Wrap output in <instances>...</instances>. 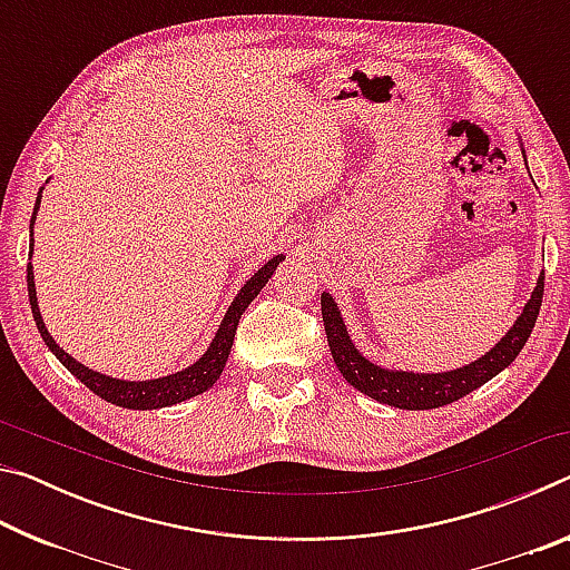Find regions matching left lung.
Masks as SVG:
<instances>
[{
	"mask_svg": "<svg viewBox=\"0 0 570 570\" xmlns=\"http://www.w3.org/2000/svg\"><path fill=\"white\" fill-rule=\"evenodd\" d=\"M518 142H520V153H523L525 158L523 140L518 138ZM543 278L546 274L540 272L533 292H530V298L523 306V312L518 314L513 326L503 334V340H498L485 354H480L478 360L455 366V370L414 372V370H394V366H382L377 362H372L370 356L354 344L336 298L330 292H322V316H324L326 342H330L334 364L340 366L342 377L350 382L354 390L364 392L366 397L377 400L382 404H390V407H400V410H435V407H442V404H450L460 397H465V394H470L472 390L482 387V384L493 380L495 374L503 372L505 366L515 360L535 326L540 302H543Z\"/></svg>",
	"mask_w": 570,
	"mask_h": 570,
	"instance_id": "8db88e82",
	"label": "left lung"
}]
</instances>
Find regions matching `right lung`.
<instances>
[{
    "instance_id": "1",
    "label": "right lung",
    "mask_w": 570,
    "mask_h": 570,
    "mask_svg": "<svg viewBox=\"0 0 570 570\" xmlns=\"http://www.w3.org/2000/svg\"><path fill=\"white\" fill-rule=\"evenodd\" d=\"M42 204V188L40 196H37L35 204V214L30 220V264H27V292H30V306H32V316L37 330H40L45 344L50 346V352L62 362V366L70 374H75L85 387L92 390L98 397L105 402L118 404V407L125 410H160V407H170V404L186 402L196 394L206 392L208 387H214L216 380L224 372V366L228 362L230 346H234V336H236V326L240 314L246 312V306L254 302L258 292L268 284V278L274 276L276 266L284 262V254H276L272 262H266L254 276L238 288V294L234 296V302L226 308L224 320H220L218 330L214 334V340L206 346V352L198 356L196 362L183 366V370L166 374V377H153V380H120L112 377V374H105L98 370H90L82 362H77L72 354H67L60 344L52 340V334L47 332L45 320L40 314V302H37V286H35V266H32V250H35V220H37V210H40Z\"/></svg>"
}]
</instances>
